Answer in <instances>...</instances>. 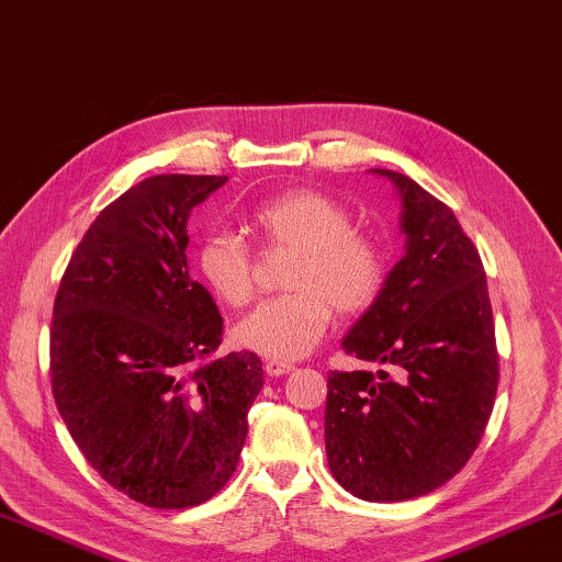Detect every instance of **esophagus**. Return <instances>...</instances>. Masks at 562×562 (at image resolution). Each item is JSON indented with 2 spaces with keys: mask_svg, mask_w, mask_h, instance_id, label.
I'll list each match as a JSON object with an SVG mask.
<instances>
[{
  "mask_svg": "<svg viewBox=\"0 0 562 562\" xmlns=\"http://www.w3.org/2000/svg\"><path fill=\"white\" fill-rule=\"evenodd\" d=\"M292 369H294V367L290 364V361H280V359H270V361H265V372H268L270 376L290 374Z\"/></svg>",
  "mask_w": 562,
  "mask_h": 562,
  "instance_id": "1",
  "label": "esophagus"
}]
</instances>
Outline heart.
Segmentation results:
<instances>
[{"label":"heart","instance_id":"obj_1","mask_svg":"<svg viewBox=\"0 0 562 562\" xmlns=\"http://www.w3.org/2000/svg\"><path fill=\"white\" fill-rule=\"evenodd\" d=\"M247 231L268 247L294 250L290 294L262 302L233 327L237 347L270 359H302L327 335L337 310L357 315L384 288L386 265L372 237L351 231L337 201L315 190H288L258 203ZM195 265L217 300L243 307L252 297V255L237 233L215 231L198 245Z\"/></svg>","mask_w":562,"mask_h":562}]
</instances>
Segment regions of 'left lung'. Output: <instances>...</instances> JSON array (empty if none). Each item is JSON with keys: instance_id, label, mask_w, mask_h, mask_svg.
I'll return each mask as SVG.
<instances>
[{"instance_id": "8db88e82", "label": "left lung", "mask_w": 562, "mask_h": 562, "mask_svg": "<svg viewBox=\"0 0 562 562\" xmlns=\"http://www.w3.org/2000/svg\"><path fill=\"white\" fill-rule=\"evenodd\" d=\"M372 173L402 201L404 258L341 339L347 355L384 369L329 374L325 446L341 488L396 503L443 486L471 459L493 412L498 355L486 272L451 207L408 176Z\"/></svg>"}]
</instances>
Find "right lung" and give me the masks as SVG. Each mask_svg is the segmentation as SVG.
Masks as SVG:
<instances>
[{
  "instance_id": "obj_1",
  "label": "right lung",
  "mask_w": 562,
  "mask_h": 562,
  "mask_svg": "<svg viewBox=\"0 0 562 562\" xmlns=\"http://www.w3.org/2000/svg\"><path fill=\"white\" fill-rule=\"evenodd\" d=\"M227 176H154L103 207L54 302L52 392L101 479L150 508L201 506L240 459L265 372L213 357L223 317L188 272V217Z\"/></svg>"
}]
</instances>
